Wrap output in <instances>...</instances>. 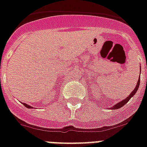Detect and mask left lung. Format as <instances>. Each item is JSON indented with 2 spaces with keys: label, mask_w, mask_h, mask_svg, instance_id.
Instances as JSON below:
<instances>
[{
  "label": "left lung",
  "mask_w": 147,
  "mask_h": 147,
  "mask_svg": "<svg viewBox=\"0 0 147 147\" xmlns=\"http://www.w3.org/2000/svg\"><path fill=\"white\" fill-rule=\"evenodd\" d=\"M140 78H138V84H137V86H136V88L134 89V90L132 91L131 93V94H130L129 96H127V98H125V100H123L122 101H121V102H118L117 104H115L114 107H111L110 109H117L121 108V107H123L124 105L126 104V103H127V102L130 100V99L131 98L132 96H133L134 95L136 94V93H137L138 88H139V86H140Z\"/></svg>",
  "instance_id": "left-lung-1"
}]
</instances>
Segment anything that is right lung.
Instances as JSON below:
<instances>
[{
	"label": "right lung",
	"instance_id": "right-lung-1",
	"mask_svg": "<svg viewBox=\"0 0 147 147\" xmlns=\"http://www.w3.org/2000/svg\"><path fill=\"white\" fill-rule=\"evenodd\" d=\"M22 104H23L24 106H25V107H27V108H30V109L32 108V107H30V106H28V105H27V104H26V103H23V102H22Z\"/></svg>",
	"mask_w": 147,
	"mask_h": 147
}]
</instances>
